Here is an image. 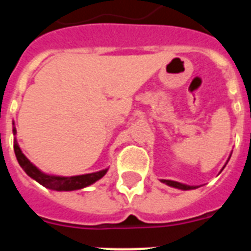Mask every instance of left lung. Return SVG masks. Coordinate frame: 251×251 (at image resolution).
Instances as JSON below:
<instances>
[{
  "label": "left lung",
  "instance_id": "8db88e82",
  "mask_svg": "<svg viewBox=\"0 0 251 251\" xmlns=\"http://www.w3.org/2000/svg\"><path fill=\"white\" fill-rule=\"evenodd\" d=\"M162 182L166 183L168 186H172V187H176V188H181V190H191V186H187V185H182V183L176 182V181H170V179H162Z\"/></svg>",
  "mask_w": 251,
  "mask_h": 251
}]
</instances>
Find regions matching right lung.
Here are the masks:
<instances>
[{"label":"right lung","mask_w":251,"mask_h":251,"mask_svg":"<svg viewBox=\"0 0 251 251\" xmlns=\"http://www.w3.org/2000/svg\"><path fill=\"white\" fill-rule=\"evenodd\" d=\"M13 134H16V128L13 127ZM13 150L15 154L19 161L20 166L24 168L26 174L34 178L35 181L40 185L45 186V187L51 188V190H56V191H74V190H80V188L86 187V186L92 185L95 181L100 179L104 175L106 174L108 170L99 171L94 174L81 175V176H73V177H59V176H49V175L43 174L41 171L37 170L30 161L25 157V154L21 152L17 142H13Z\"/></svg>","instance_id":"obj_1"}]
</instances>
